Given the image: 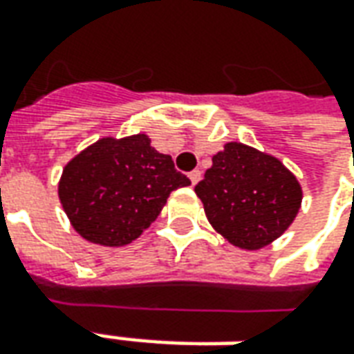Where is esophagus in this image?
Instances as JSON below:
<instances>
[{"mask_svg":"<svg viewBox=\"0 0 354 354\" xmlns=\"http://www.w3.org/2000/svg\"><path fill=\"white\" fill-rule=\"evenodd\" d=\"M189 180H192V184H197V182L201 180V170H199V168L192 170V172H189Z\"/></svg>","mask_w":354,"mask_h":354,"instance_id":"34e87169","label":"esophagus"}]
</instances>
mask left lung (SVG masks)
<instances>
[{
    "label": "left lung",
    "mask_w": 354,
    "mask_h": 354,
    "mask_svg": "<svg viewBox=\"0 0 354 354\" xmlns=\"http://www.w3.org/2000/svg\"><path fill=\"white\" fill-rule=\"evenodd\" d=\"M209 223L230 244L259 250L295 221L302 189L271 155L242 143H227L196 186Z\"/></svg>",
    "instance_id": "1"
}]
</instances>
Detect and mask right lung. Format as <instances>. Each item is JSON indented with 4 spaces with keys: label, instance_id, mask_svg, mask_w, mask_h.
Wrapping results in <instances>:
<instances>
[{
    "label": "right lung",
    "instance_id": "right-lung-1",
    "mask_svg": "<svg viewBox=\"0 0 354 354\" xmlns=\"http://www.w3.org/2000/svg\"><path fill=\"white\" fill-rule=\"evenodd\" d=\"M189 184L172 157L155 151L151 139L139 133L86 147L67 162L57 192L85 240L126 246L158 217L170 192Z\"/></svg>",
    "mask_w": 354,
    "mask_h": 354
}]
</instances>
